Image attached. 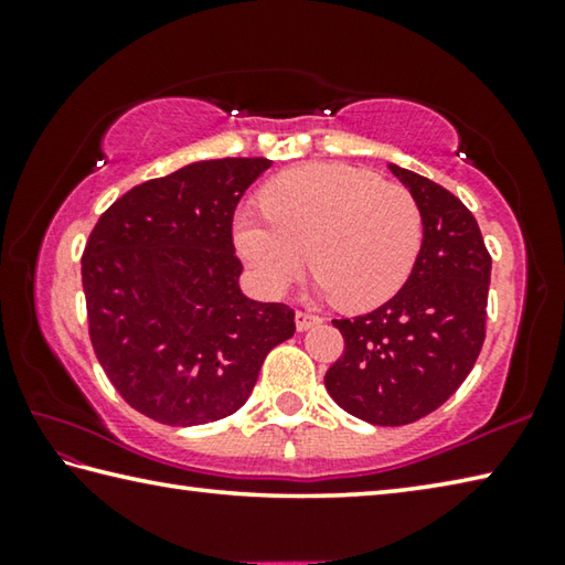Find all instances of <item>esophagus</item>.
Masks as SVG:
<instances>
[{"label":"esophagus","instance_id":"esophagus-1","mask_svg":"<svg viewBox=\"0 0 565 565\" xmlns=\"http://www.w3.org/2000/svg\"><path fill=\"white\" fill-rule=\"evenodd\" d=\"M296 331H309L313 327H319V323L323 321L321 317H317V313H306V311H296Z\"/></svg>","mask_w":565,"mask_h":565}]
</instances>
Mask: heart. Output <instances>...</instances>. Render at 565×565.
Listing matches in <instances>:
<instances>
[{
    "mask_svg": "<svg viewBox=\"0 0 565 565\" xmlns=\"http://www.w3.org/2000/svg\"><path fill=\"white\" fill-rule=\"evenodd\" d=\"M262 212L234 216V244L264 291L284 294L306 256L321 296L349 311L388 301L418 259L424 218L411 191L349 164H303L262 191Z\"/></svg>",
    "mask_w": 565,
    "mask_h": 565,
    "instance_id": "b5f03b06",
    "label": "heart"
}]
</instances>
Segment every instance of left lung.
Returning a JSON list of instances; mask_svg holds the SVG:
<instances>
[{
    "mask_svg": "<svg viewBox=\"0 0 565 565\" xmlns=\"http://www.w3.org/2000/svg\"><path fill=\"white\" fill-rule=\"evenodd\" d=\"M424 218L418 259L394 299L333 321L343 356L327 371L337 404L366 424L404 426L463 384L486 339L491 256L473 214L436 181L388 164Z\"/></svg>",
    "mask_w": 565,
    "mask_h": 565,
    "instance_id": "1",
    "label": "left lung"
}]
</instances>
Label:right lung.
Wrapping results in <instances>:
<instances>
[{
	"mask_svg": "<svg viewBox=\"0 0 565 565\" xmlns=\"http://www.w3.org/2000/svg\"><path fill=\"white\" fill-rule=\"evenodd\" d=\"M264 157L204 159L117 199L82 256L89 337L114 388L167 426L232 416L262 363L294 337L286 303L238 286L232 222Z\"/></svg>",
	"mask_w": 565,
	"mask_h": 565,
	"instance_id": "obj_1",
	"label": "right lung"
}]
</instances>
